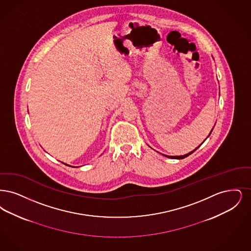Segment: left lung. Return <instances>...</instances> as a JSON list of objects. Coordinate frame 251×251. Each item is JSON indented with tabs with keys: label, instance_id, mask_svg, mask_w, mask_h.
Returning <instances> with one entry per match:
<instances>
[{
	"label": "left lung",
	"instance_id": "left-lung-1",
	"mask_svg": "<svg viewBox=\"0 0 251 251\" xmlns=\"http://www.w3.org/2000/svg\"><path fill=\"white\" fill-rule=\"evenodd\" d=\"M212 131H213V129H212ZM212 131H211V133H212ZM211 133H210V134H211ZM210 134H209V136H210ZM209 136H208V137H209ZM197 149H198V147H197L196 149H195L194 151H192V152H190V153H186L185 155H180V156H171V155H165V154H163V155L167 156V157H170V158H174V159H183V158H185L186 156H188L189 154H191L193 152H195Z\"/></svg>",
	"mask_w": 251,
	"mask_h": 251
}]
</instances>
